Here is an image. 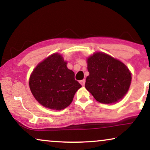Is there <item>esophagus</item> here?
<instances>
[{"label":"esophagus","mask_w":150,"mask_h":150,"mask_svg":"<svg viewBox=\"0 0 150 150\" xmlns=\"http://www.w3.org/2000/svg\"><path fill=\"white\" fill-rule=\"evenodd\" d=\"M85 82H86L85 79H82V80H81L80 81H79V83H81V86H84L85 85Z\"/></svg>","instance_id":"esophagus-1"}]
</instances>
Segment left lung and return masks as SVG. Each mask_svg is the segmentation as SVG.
Here are the masks:
<instances>
[{"instance_id":"left-lung-1","label":"left lung","mask_w":150,"mask_h":150,"mask_svg":"<svg viewBox=\"0 0 150 150\" xmlns=\"http://www.w3.org/2000/svg\"><path fill=\"white\" fill-rule=\"evenodd\" d=\"M87 66L89 75L85 87L97 101L111 104L126 95L132 74L122 62L103 52H96L88 57Z\"/></svg>"}]
</instances>
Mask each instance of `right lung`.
Instances as JSON below:
<instances>
[{
	"instance_id": "obj_1",
	"label": "right lung",
	"mask_w": 150,
	"mask_h": 150,
	"mask_svg": "<svg viewBox=\"0 0 150 150\" xmlns=\"http://www.w3.org/2000/svg\"><path fill=\"white\" fill-rule=\"evenodd\" d=\"M67 64L62 55L53 53L40 62L30 75L32 95L44 107L55 110L66 108L81 87Z\"/></svg>"
}]
</instances>
